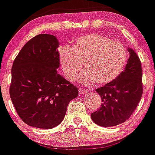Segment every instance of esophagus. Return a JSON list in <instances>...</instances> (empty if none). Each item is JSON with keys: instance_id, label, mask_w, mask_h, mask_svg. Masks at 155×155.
<instances>
[{"instance_id": "1", "label": "esophagus", "mask_w": 155, "mask_h": 155, "mask_svg": "<svg viewBox=\"0 0 155 155\" xmlns=\"http://www.w3.org/2000/svg\"><path fill=\"white\" fill-rule=\"evenodd\" d=\"M78 91H79V94H86V93H87V91H86V90H84V89H82V88H79Z\"/></svg>"}]
</instances>
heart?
Segmentation results:
<instances>
[{
    "mask_svg": "<svg viewBox=\"0 0 155 155\" xmlns=\"http://www.w3.org/2000/svg\"><path fill=\"white\" fill-rule=\"evenodd\" d=\"M127 52L120 42L97 33L77 38L71 47L59 48L61 69L69 81H74L83 64L85 70L78 77L84 85L96 82L97 85L110 83L123 71Z\"/></svg>",
    "mask_w": 155,
    "mask_h": 155,
    "instance_id": "obj_1",
    "label": "heart"
}]
</instances>
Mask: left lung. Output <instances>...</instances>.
<instances>
[{
	"label": "left lung",
	"mask_w": 155,
	"mask_h": 155,
	"mask_svg": "<svg viewBox=\"0 0 155 155\" xmlns=\"http://www.w3.org/2000/svg\"><path fill=\"white\" fill-rule=\"evenodd\" d=\"M129 58L125 70L110 83L96 89L102 100L100 109L91 113L94 123L103 127L124 123L138 106L142 95V69L138 54L128 48Z\"/></svg>",
	"instance_id": "1"
}]
</instances>
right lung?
Returning <instances> with one entry per match:
<instances>
[{
	"label": "right lung",
	"instance_id": "right-lung-1",
	"mask_svg": "<svg viewBox=\"0 0 155 155\" xmlns=\"http://www.w3.org/2000/svg\"><path fill=\"white\" fill-rule=\"evenodd\" d=\"M56 36L39 34L28 41L11 70L10 96L22 120L39 129H52L64 119L78 88L58 73L60 66Z\"/></svg>",
	"mask_w": 155,
	"mask_h": 155
}]
</instances>
